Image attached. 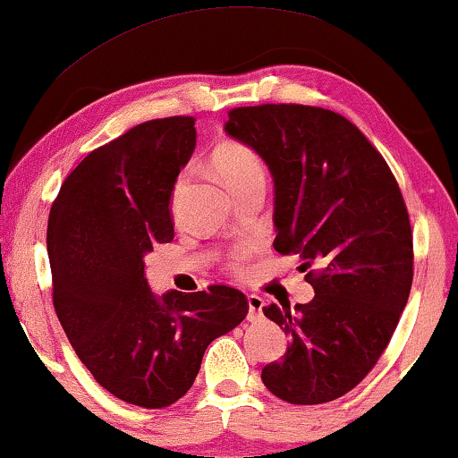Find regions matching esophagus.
<instances>
[{"mask_svg": "<svg viewBox=\"0 0 458 458\" xmlns=\"http://www.w3.org/2000/svg\"><path fill=\"white\" fill-rule=\"evenodd\" d=\"M248 320H258V318L262 316V308H264V301L260 295L256 293H250L248 295Z\"/></svg>", "mask_w": 458, "mask_h": 458, "instance_id": "obj_1", "label": "esophagus"}]
</instances>
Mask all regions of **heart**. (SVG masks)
Instances as JSON below:
<instances>
[{
    "mask_svg": "<svg viewBox=\"0 0 458 458\" xmlns=\"http://www.w3.org/2000/svg\"><path fill=\"white\" fill-rule=\"evenodd\" d=\"M210 163H213L215 171L223 180V183L227 185L231 194L250 183H267V167H264V161L260 155L245 142L223 140L221 144H216L213 157H210ZM185 180H188V174H182L180 180L175 182L174 204L180 200L182 191L185 188ZM240 260L242 256H235L233 264Z\"/></svg>",
    "mask_w": 458,
    "mask_h": 458,
    "instance_id": "1",
    "label": "heart"
}]
</instances>
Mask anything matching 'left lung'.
<instances>
[{
  "instance_id": "8db88e82",
  "label": "left lung",
  "mask_w": 458,
  "mask_h": 458,
  "mask_svg": "<svg viewBox=\"0 0 458 458\" xmlns=\"http://www.w3.org/2000/svg\"><path fill=\"white\" fill-rule=\"evenodd\" d=\"M229 136L275 177V250L301 258L310 303L264 308L289 335L262 382L293 405L353 390L388 347L413 283V231L401 188L355 123L330 109L267 103L229 111Z\"/></svg>"
}]
</instances>
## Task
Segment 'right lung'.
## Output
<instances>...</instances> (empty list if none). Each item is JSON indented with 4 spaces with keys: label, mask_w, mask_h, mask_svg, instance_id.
<instances>
[{
    "label": "right lung",
    "mask_w": 458,
    "mask_h": 458,
    "mask_svg": "<svg viewBox=\"0 0 458 458\" xmlns=\"http://www.w3.org/2000/svg\"><path fill=\"white\" fill-rule=\"evenodd\" d=\"M194 117L150 119L90 152L51 204L53 308L92 377L130 405L188 393L216 336L248 316L227 284L155 297L144 254L174 242L171 191L196 147Z\"/></svg>",
    "instance_id": "obj_1"
}]
</instances>
